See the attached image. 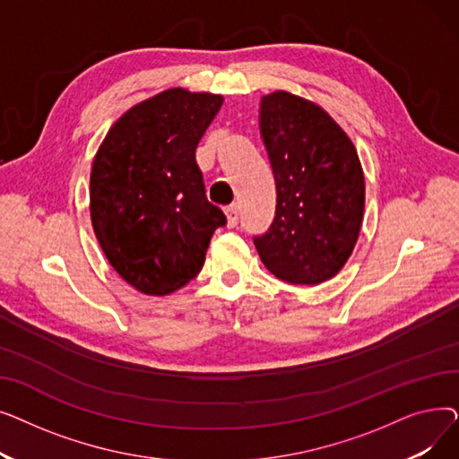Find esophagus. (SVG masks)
Returning <instances> with one entry per match:
<instances>
[{
    "instance_id": "34e87169",
    "label": "esophagus",
    "mask_w": 459,
    "mask_h": 459,
    "mask_svg": "<svg viewBox=\"0 0 459 459\" xmlns=\"http://www.w3.org/2000/svg\"><path fill=\"white\" fill-rule=\"evenodd\" d=\"M225 213H227V225L232 229V227H236L238 225V204H230L227 210H225Z\"/></svg>"
}]
</instances>
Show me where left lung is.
<instances>
[{"label":"left lung","instance_id":"left-lung-1","mask_svg":"<svg viewBox=\"0 0 459 459\" xmlns=\"http://www.w3.org/2000/svg\"><path fill=\"white\" fill-rule=\"evenodd\" d=\"M260 135L273 169L277 206L253 242L277 279L320 284L348 262L365 212L357 151L333 117L286 91L260 100Z\"/></svg>","mask_w":459,"mask_h":459}]
</instances>
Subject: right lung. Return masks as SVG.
I'll return each instance as SVG.
<instances>
[{
  "instance_id": "right-lung-1",
  "label": "right lung",
  "mask_w": 459,
  "mask_h": 459,
  "mask_svg": "<svg viewBox=\"0 0 459 459\" xmlns=\"http://www.w3.org/2000/svg\"><path fill=\"white\" fill-rule=\"evenodd\" d=\"M221 94L167 89L109 128L91 169V221L115 272L167 296L197 277L210 238L227 223L208 203L195 149Z\"/></svg>"
}]
</instances>
